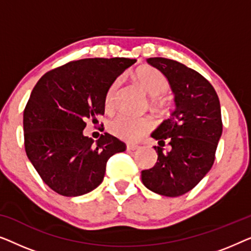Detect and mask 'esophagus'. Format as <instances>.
Instances as JSON below:
<instances>
[{"label": "esophagus", "instance_id": "34e87169", "mask_svg": "<svg viewBox=\"0 0 251 251\" xmlns=\"http://www.w3.org/2000/svg\"><path fill=\"white\" fill-rule=\"evenodd\" d=\"M138 145H136V144H128L126 145V151H136L138 150Z\"/></svg>", "mask_w": 251, "mask_h": 251}]
</instances>
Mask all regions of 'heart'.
<instances>
[{
	"label": "heart",
	"instance_id": "1",
	"mask_svg": "<svg viewBox=\"0 0 251 251\" xmlns=\"http://www.w3.org/2000/svg\"><path fill=\"white\" fill-rule=\"evenodd\" d=\"M133 78L142 87L143 90L151 96V104L153 107H160L162 104L160 96L166 94L169 89V82L164 74L152 66H142L133 72ZM121 83L122 77H116L106 90L104 98L106 112L111 113L115 109L116 97H118ZM151 126H152V123L149 119L133 118V116L123 114L109 122L108 130L113 136L120 139L135 142L145 135Z\"/></svg>",
	"mask_w": 251,
	"mask_h": 251
}]
</instances>
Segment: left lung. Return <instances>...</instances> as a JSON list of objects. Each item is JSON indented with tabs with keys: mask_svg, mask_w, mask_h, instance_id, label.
<instances>
[{
	"mask_svg": "<svg viewBox=\"0 0 251 251\" xmlns=\"http://www.w3.org/2000/svg\"><path fill=\"white\" fill-rule=\"evenodd\" d=\"M146 61L168 78L176 108L152 133L159 143L154 146L157 161L142 171V181L154 193L179 197L197 186L214 164L223 131L221 104L210 82L197 71L167 58Z\"/></svg>",
	"mask_w": 251,
	"mask_h": 251,
	"instance_id": "left-lung-1",
	"label": "left lung"
}]
</instances>
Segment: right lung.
<instances>
[{
    "mask_svg": "<svg viewBox=\"0 0 251 251\" xmlns=\"http://www.w3.org/2000/svg\"><path fill=\"white\" fill-rule=\"evenodd\" d=\"M136 63L129 58H87L51 70L34 87L24 109L27 156L56 193L78 197L101 184L106 163L126 144L104 133L83 136L85 121L104 114L109 84Z\"/></svg>",
    "mask_w": 251,
    "mask_h": 251,
    "instance_id": "1",
    "label": "right lung"
}]
</instances>
